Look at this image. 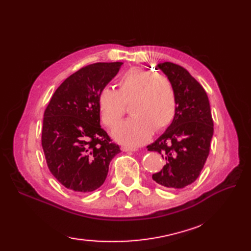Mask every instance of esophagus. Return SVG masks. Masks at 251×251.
Masks as SVG:
<instances>
[{"mask_svg": "<svg viewBox=\"0 0 251 251\" xmlns=\"http://www.w3.org/2000/svg\"><path fill=\"white\" fill-rule=\"evenodd\" d=\"M121 150H123L124 151H138V149L127 148V147H123V148H121Z\"/></svg>", "mask_w": 251, "mask_h": 251, "instance_id": "obj_1", "label": "esophagus"}]
</instances>
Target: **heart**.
Here are the masks:
<instances>
[{"instance_id": "heart-1", "label": "heart", "mask_w": 251, "mask_h": 251, "mask_svg": "<svg viewBox=\"0 0 251 251\" xmlns=\"http://www.w3.org/2000/svg\"><path fill=\"white\" fill-rule=\"evenodd\" d=\"M117 89L102 88L97 96L98 111L103 125L113 127L125 114V104L130 103L131 117L113 130L117 141L127 147L140 146L153 131H162L175 118L177 95L172 80L163 74L133 67L121 73Z\"/></svg>"}]
</instances>
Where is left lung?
<instances>
[{
	"label": "left lung",
	"mask_w": 251,
	"mask_h": 251,
	"mask_svg": "<svg viewBox=\"0 0 251 251\" xmlns=\"http://www.w3.org/2000/svg\"><path fill=\"white\" fill-rule=\"evenodd\" d=\"M156 69L172 80L177 111L168 130L147 147L165 159L163 169L151 178L165 188H183L199 177L209 154L214 134L209 100L203 87L183 67L165 62Z\"/></svg>",
	"instance_id": "1"
}]
</instances>
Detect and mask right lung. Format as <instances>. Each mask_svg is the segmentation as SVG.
I'll return each instance as SVG.
<instances>
[{
	"label": "right lung",
	"mask_w": 251,
	"mask_h": 251,
	"mask_svg": "<svg viewBox=\"0 0 251 251\" xmlns=\"http://www.w3.org/2000/svg\"><path fill=\"white\" fill-rule=\"evenodd\" d=\"M123 63L81 68L60 85L44 113L42 147L48 169L65 187L90 193L103 184L120 148L100 126L97 96Z\"/></svg>",
	"instance_id": "right-lung-1"
}]
</instances>
